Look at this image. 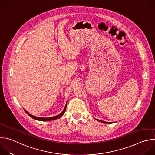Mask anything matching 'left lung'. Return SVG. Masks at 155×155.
Instances as JSON below:
<instances>
[{"label": "left lung", "mask_w": 155, "mask_h": 155, "mask_svg": "<svg viewBox=\"0 0 155 155\" xmlns=\"http://www.w3.org/2000/svg\"><path fill=\"white\" fill-rule=\"evenodd\" d=\"M99 121L102 122V123H107V122H105V121H101V120H99Z\"/></svg>", "instance_id": "1"}]
</instances>
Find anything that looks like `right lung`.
Here are the masks:
<instances>
[{
  "label": "right lung",
  "instance_id": "1",
  "mask_svg": "<svg viewBox=\"0 0 155 155\" xmlns=\"http://www.w3.org/2000/svg\"><path fill=\"white\" fill-rule=\"evenodd\" d=\"M66 107H67V104L65 105V108H64V110L60 114H59V115H58L57 116H55V117H50V118H40V117H34V116H33V115H31L30 114H29L27 111H26V110H25V111L26 112V113L27 114H28V115H29L31 118H34V120H38V121H51V120H56V119H58V118H60L61 117H62L63 115H64V112H65V110H66Z\"/></svg>",
  "mask_w": 155,
  "mask_h": 155
}]
</instances>
